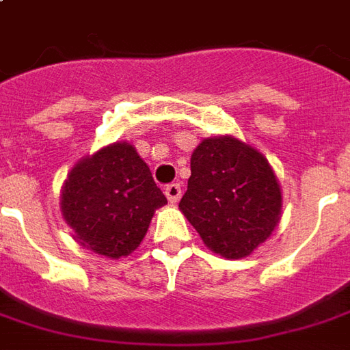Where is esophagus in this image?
<instances>
[{
  "mask_svg": "<svg viewBox=\"0 0 350 350\" xmlns=\"http://www.w3.org/2000/svg\"><path fill=\"white\" fill-rule=\"evenodd\" d=\"M165 196L169 198L170 204H176V202H180V198H181L180 183H170V185L165 187Z\"/></svg>",
  "mask_w": 350,
  "mask_h": 350,
  "instance_id": "obj_1",
  "label": "esophagus"
}]
</instances>
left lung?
I'll return each mask as SVG.
<instances>
[{
  "label": "left lung",
  "mask_w": 350,
  "mask_h": 350,
  "mask_svg": "<svg viewBox=\"0 0 350 350\" xmlns=\"http://www.w3.org/2000/svg\"><path fill=\"white\" fill-rule=\"evenodd\" d=\"M180 211L211 252L250 257L281 220L282 193L262 152L233 135L202 139Z\"/></svg>",
  "instance_id": "8db88e82"
}]
</instances>
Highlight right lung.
I'll return each instance as SVG.
<instances>
[{
  "mask_svg": "<svg viewBox=\"0 0 350 350\" xmlns=\"http://www.w3.org/2000/svg\"><path fill=\"white\" fill-rule=\"evenodd\" d=\"M165 204L148 165L128 141L79 159L60 193L62 218L73 239L106 258L135 252L156 209Z\"/></svg>",
  "mask_w": 350,
  "mask_h": 350,
  "instance_id": "1",
  "label": "right lung"
}]
</instances>
